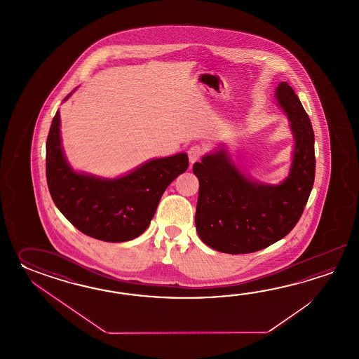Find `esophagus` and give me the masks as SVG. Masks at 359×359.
<instances>
[{"mask_svg":"<svg viewBox=\"0 0 359 359\" xmlns=\"http://www.w3.org/2000/svg\"><path fill=\"white\" fill-rule=\"evenodd\" d=\"M187 154H189V159H190L191 164H194L195 161H198L201 158L203 147L198 145L191 146Z\"/></svg>","mask_w":359,"mask_h":359,"instance_id":"1","label":"esophagus"}]
</instances>
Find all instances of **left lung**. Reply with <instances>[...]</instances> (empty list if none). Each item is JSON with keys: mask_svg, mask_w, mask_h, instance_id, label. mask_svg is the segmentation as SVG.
Instances as JSON below:
<instances>
[{"mask_svg": "<svg viewBox=\"0 0 359 359\" xmlns=\"http://www.w3.org/2000/svg\"><path fill=\"white\" fill-rule=\"evenodd\" d=\"M275 97L294 137L290 169L283 181L272 184L252 180L224 144L194 164L198 180L196 231L217 252L246 254L275 244L295 227L311 195L316 172L312 123L287 82L277 86Z\"/></svg>", "mask_w": 359, "mask_h": 359, "instance_id": "8db88e82", "label": "left lung"}]
</instances>
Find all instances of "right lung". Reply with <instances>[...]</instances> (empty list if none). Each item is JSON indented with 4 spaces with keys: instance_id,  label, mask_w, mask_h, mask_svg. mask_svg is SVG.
<instances>
[{
    "instance_id": "obj_1",
    "label": "right lung",
    "mask_w": 359,
    "mask_h": 359,
    "mask_svg": "<svg viewBox=\"0 0 359 359\" xmlns=\"http://www.w3.org/2000/svg\"><path fill=\"white\" fill-rule=\"evenodd\" d=\"M187 168V154L180 153L150 159L121 177L93 176L76 172L67 161L59 110L47 136V184L55 205L76 229L101 241H130L145 232L161 195Z\"/></svg>"
}]
</instances>
